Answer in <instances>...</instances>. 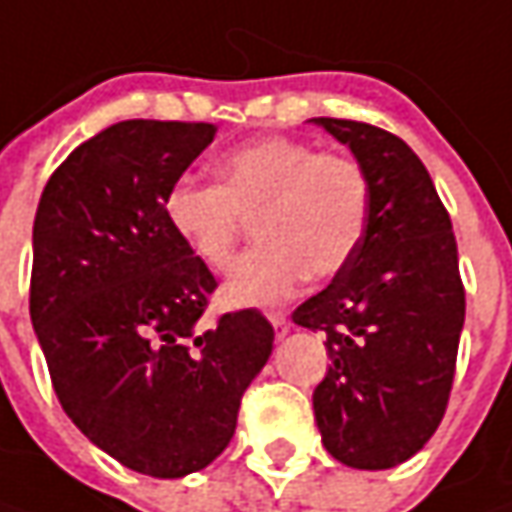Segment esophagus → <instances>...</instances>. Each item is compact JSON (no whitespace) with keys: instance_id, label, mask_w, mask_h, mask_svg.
I'll return each mask as SVG.
<instances>
[{"instance_id":"1","label":"esophagus","mask_w":512,"mask_h":512,"mask_svg":"<svg viewBox=\"0 0 512 512\" xmlns=\"http://www.w3.org/2000/svg\"><path fill=\"white\" fill-rule=\"evenodd\" d=\"M270 325L276 330V339H285L287 333H290V319H287L285 313H270Z\"/></svg>"}]
</instances>
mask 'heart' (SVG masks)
I'll return each instance as SVG.
<instances>
[{"instance_id": "1", "label": "heart", "mask_w": 512, "mask_h": 512, "mask_svg": "<svg viewBox=\"0 0 512 512\" xmlns=\"http://www.w3.org/2000/svg\"><path fill=\"white\" fill-rule=\"evenodd\" d=\"M165 222L185 250L216 273L233 265L247 222L262 245L236 265L225 293L236 305H273L299 282L330 279L359 250L370 210L362 165L344 153L270 136L216 162V185L176 182Z\"/></svg>"}]
</instances>
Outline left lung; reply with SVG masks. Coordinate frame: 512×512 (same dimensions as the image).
<instances>
[{
    "mask_svg": "<svg viewBox=\"0 0 512 512\" xmlns=\"http://www.w3.org/2000/svg\"><path fill=\"white\" fill-rule=\"evenodd\" d=\"M313 122L353 150L370 210L353 259L293 322L327 333L330 367L313 390L327 453L387 470L416 456L447 410L464 325L459 250L430 173L399 136L353 119Z\"/></svg>",
    "mask_w": 512,
    "mask_h": 512,
    "instance_id": "left-lung-1",
    "label": "left lung"
}]
</instances>
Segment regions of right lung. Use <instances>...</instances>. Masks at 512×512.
Here are the masks:
<instances>
[{
	"label": "right lung",
	"instance_id": "1",
	"mask_svg": "<svg viewBox=\"0 0 512 512\" xmlns=\"http://www.w3.org/2000/svg\"><path fill=\"white\" fill-rule=\"evenodd\" d=\"M216 125L128 119L53 170L33 219L30 322L62 410L153 479L225 450L273 350L256 307L207 322L216 279L165 222V193Z\"/></svg>",
	"mask_w": 512,
	"mask_h": 512
}]
</instances>
